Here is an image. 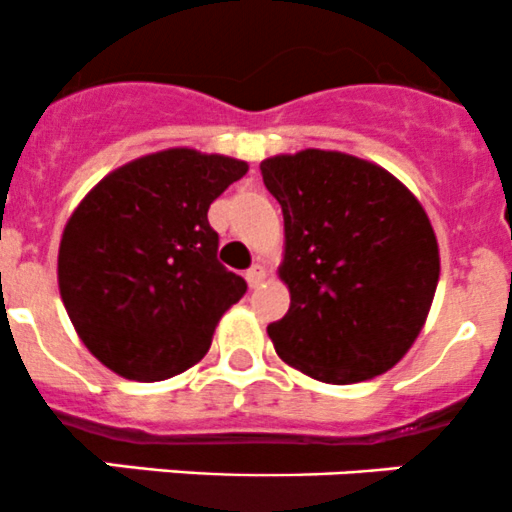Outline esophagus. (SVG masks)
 I'll return each instance as SVG.
<instances>
[{
	"mask_svg": "<svg viewBox=\"0 0 512 512\" xmlns=\"http://www.w3.org/2000/svg\"><path fill=\"white\" fill-rule=\"evenodd\" d=\"M266 276H268V268L263 266V263H256V266H251L249 273H246V281H249L251 288H256L258 283L266 281Z\"/></svg>",
	"mask_w": 512,
	"mask_h": 512,
	"instance_id": "esophagus-1",
	"label": "esophagus"
}]
</instances>
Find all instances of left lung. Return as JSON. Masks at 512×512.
I'll return each mask as SVG.
<instances>
[{"label": "left lung", "mask_w": 512, "mask_h": 512, "mask_svg": "<svg viewBox=\"0 0 512 512\" xmlns=\"http://www.w3.org/2000/svg\"><path fill=\"white\" fill-rule=\"evenodd\" d=\"M261 176L286 236L278 278L291 306L268 326L278 358L333 386L391 371L426 326L440 276L421 201L343 151L268 156Z\"/></svg>", "instance_id": "left-lung-1"}]
</instances>
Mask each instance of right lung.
<instances>
[{
	"mask_svg": "<svg viewBox=\"0 0 512 512\" xmlns=\"http://www.w3.org/2000/svg\"><path fill=\"white\" fill-rule=\"evenodd\" d=\"M249 164L156 151L106 174L64 226L57 278L74 331L129 381H166L206 356L246 281L216 258L209 206Z\"/></svg>",
	"mask_w": 512,
	"mask_h": 512,
	"instance_id": "add662e5",
	"label": "right lung"
}]
</instances>
